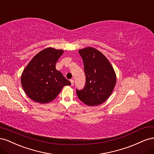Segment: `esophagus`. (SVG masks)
I'll return each instance as SVG.
<instances>
[{
  "instance_id": "esophagus-1",
  "label": "esophagus",
  "mask_w": 154,
  "mask_h": 154,
  "mask_svg": "<svg viewBox=\"0 0 154 154\" xmlns=\"http://www.w3.org/2000/svg\"><path fill=\"white\" fill-rule=\"evenodd\" d=\"M70 82H71V84H72V86H73V83H74V80L73 79H70Z\"/></svg>"
}]
</instances>
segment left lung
<instances>
[{
	"instance_id": "8db88e82",
	"label": "left lung",
	"mask_w": 154,
	"mask_h": 154,
	"mask_svg": "<svg viewBox=\"0 0 154 154\" xmlns=\"http://www.w3.org/2000/svg\"><path fill=\"white\" fill-rule=\"evenodd\" d=\"M84 64L86 82L76 92L88 106H97L108 99L116 84V75L111 64L101 52L88 47L79 51Z\"/></svg>"
}]
</instances>
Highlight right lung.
Returning a JSON list of instances; mask_svg holds the SVG:
<instances>
[{"instance_id":"add662e5","label":"right lung","mask_w":154,"mask_h":154,"mask_svg":"<svg viewBox=\"0 0 154 154\" xmlns=\"http://www.w3.org/2000/svg\"><path fill=\"white\" fill-rule=\"evenodd\" d=\"M63 50L48 48L33 57L21 75V84L29 97L37 103L45 104L54 99L71 82L55 68V64Z\"/></svg>"}]
</instances>
